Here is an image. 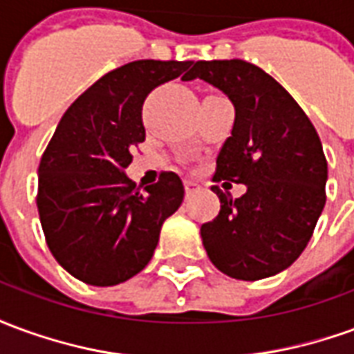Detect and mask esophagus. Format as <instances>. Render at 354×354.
Wrapping results in <instances>:
<instances>
[{"mask_svg":"<svg viewBox=\"0 0 354 354\" xmlns=\"http://www.w3.org/2000/svg\"><path fill=\"white\" fill-rule=\"evenodd\" d=\"M184 185H185V192L187 193H193L197 187H199V184H197V182H193V180H184Z\"/></svg>","mask_w":354,"mask_h":354,"instance_id":"34e87169","label":"esophagus"}]
</instances>
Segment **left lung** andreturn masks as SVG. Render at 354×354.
Masks as SVG:
<instances>
[{"instance_id":"1","label":"left lung","mask_w":354,"mask_h":354,"mask_svg":"<svg viewBox=\"0 0 354 354\" xmlns=\"http://www.w3.org/2000/svg\"><path fill=\"white\" fill-rule=\"evenodd\" d=\"M197 77L227 94L235 108L212 180L246 185L239 199L212 185L220 212L201 225L205 250L239 281L281 273L304 252L326 203L319 134L288 91L258 66L239 58L199 60L182 80Z\"/></svg>"}]
</instances>
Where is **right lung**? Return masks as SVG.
Listing matches in <instances>:
<instances>
[{"instance_id": "right-lung-1", "label": "right lung", "mask_w": 354, "mask_h": 354, "mask_svg": "<svg viewBox=\"0 0 354 354\" xmlns=\"http://www.w3.org/2000/svg\"><path fill=\"white\" fill-rule=\"evenodd\" d=\"M192 60H134L111 70L60 119L39 162L37 210L55 260L93 286L129 281L149 263L162 222L184 201L174 172L136 189L124 169L146 140L147 94L189 70Z\"/></svg>"}]
</instances>
